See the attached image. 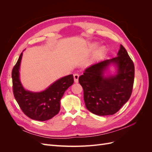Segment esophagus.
Instances as JSON below:
<instances>
[{
    "instance_id": "1",
    "label": "esophagus",
    "mask_w": 152,
    "mask_h": 152,
    "mask_svg": "<svg viewBox=\"0 0 152 152\" xmlns=\"http://www.w3.org/2000/svg\"><path fill=\"white\" fill-rule=\"evenodd\" d=\"M79 75L77 74V73H75V74L73 75V79H74V81L75 83H77V82H79Z\"/></svg>"
}]
</instances>
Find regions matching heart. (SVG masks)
<instances>
[{
	"label": "heart",
	"instance_id": "1",
	"mask_svg": "<svg viewBox=\"0 0 152 152\" xmlns=\"http://www.w3.org/2000/svg\"><path fill=\"white\" fill-rule=\"evenodd\" d=\"M96 46H97V44H93V45H92V48H95ZM105 52H106V48H105V47H104V46L100 47L96 51L95 56L96 58H99L100 56H103V55L104 54Z\"/></svg>",
	"mask_w": 152,
	"mask_h": 152
}]
</instances>
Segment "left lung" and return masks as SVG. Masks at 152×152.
<instances>
[{
  "label": "left lung",
  "instance_id": "obj_1",
  "mask_svg": "<svg viewBox=\"0 0 152 152\" xmlns=\"http://www.w3.org/2000/svg\"><path fill=\"white\" fill-rule=\"evenodd\" d=\"M111 64L116 66V74L105 76ZM134 79V63L121 45L117 57L91 65L79 77L87 109L99 116L117 113L130 98Z\"/></svg>",
  "mask_w": 152,
  "mask_h": 152
}]
</instances>
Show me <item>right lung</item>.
<instances>
[{
    "label": "right lung",
    "mask_w": 152,
    "mask_h": 152,
    "mask_svg": "<svg viewBox=\"0 0 152 152\" xmlns=\"http://www.w3.org/2000/svg\"><path fill=\"white\" fill-rule=\"evenodd\" d=\"M23 53L12 71V89L20 108L33 120L45 121L52 118L60 110V100L74 80L72 74L63 77L41 92L26 91L20 79V67Z\"/></svg>",
    "instance_id": "1"
}]
</instances>
